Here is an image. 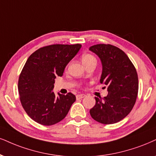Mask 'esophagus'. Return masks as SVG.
<instances>
[{
    "instance_id": "1",
    "label": "esophagus",
    "mask_w": 156,
    "mask_h": 156,
    "mask_svg": "<svg viewBox=\"0 0 156 156\" xmlns=\"http://www.w3.org/2000/svg\"><path fill=\"white\" fill-rule=\"evenodd\" d=\"M84 97H85V95H84V94H80V95H77L76 96V99H77V100L82 99V98H84Z\"/></svg>"
}]
</instances>
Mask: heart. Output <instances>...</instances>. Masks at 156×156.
<instances>
[{
  "label": "heart",
  "mask_w": 156,
  "mask_h": 156,
  "mask_svg": "<svg viewBox=\"0 0 156 156\" xmlns=\"http://www.w3.org/2000/svg\"><path fill=\"white\" fill-rule=\"evenodd\" d=\"M82 62L84 63H87L88 62H90V61H92L95 60V58L93 55L88 54V53H87V54H84L82 55Z\"/></svg>",
  "instance_id": "heart-1"
}]
</instances>
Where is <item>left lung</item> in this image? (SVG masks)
I'll use <instances>...</instances> for the list:
<instances>
[{
	"instance_id": "1",
	"label": "left lung",
	"mask_w": 156,
	"mask_h": 156,
	"mask_svg": "<svg viewBox=\"0 0 156 156\" xmlns=\"http://www.w3.org/2000/svg\"><path fill=\"white\" fill-rule=\"evenodd\" d=\"M101 59L103 71L101 84L108 87V95L95 97V106L90 110L92 118L104 124L120 122L131 112L138 93L136 69L124 51L110 44L90 47Z\"/></svg>"
}]
</instances>
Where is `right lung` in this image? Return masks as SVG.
I'll return each instance as SVG.
<instances>
[{
	"mask_svg": "<svg viewBox=\"0 0 156 156\" xmlns=\"http://www.w3.org/2000/svg\"><path fill=\"white\" fill-rule=\"evenodd\" d=\"M81 47L80 44L48 45L28 58L19 76L18 90L22 107L34 122L51 126L66 117L76 97L71 93L56 97L52 90L55 77L62 76Z\"/></svg>",
	"mask_w": 156,
	"mask_h": 156,
	"instance_id": "add662e5",
	"label": "right lung"
}]
</instances>
